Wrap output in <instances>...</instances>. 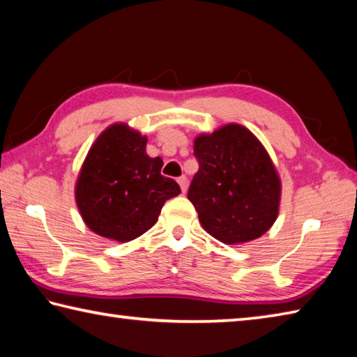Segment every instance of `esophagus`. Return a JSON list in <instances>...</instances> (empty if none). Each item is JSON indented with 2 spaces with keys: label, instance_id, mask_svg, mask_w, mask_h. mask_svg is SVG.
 Wrapping results in <instances>:
<instances>
[{
  "label": "esophagus",
  "instance_id": "esophagus-1",
  "mask_svg": "<svg viewBox=\"0 0 357 357\" xmlns=\"http://www.w3.org/2000/svg\"><path fill=\"white\" fill-rule=\"evenodd\" d=\"M177 182L180 185V188H182V191L186 192V190H188V178H186L185 175H182V177H178Z\"/></svg>",
  "mask_w": 357,
  "mask_h": 357
}]
</instances>
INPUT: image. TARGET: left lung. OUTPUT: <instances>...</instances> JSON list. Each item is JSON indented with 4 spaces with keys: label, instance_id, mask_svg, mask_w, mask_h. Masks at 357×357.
I'll list each match as a JSON object with an SVG mask.
<instances>
[{
    "label": "left lung",
    "instance_id": "8db88e82",
    "mask_svg": "<svg viewBox=\"0 0 357 357\" xmlns=\"http://www.w3.org/2000/svg\"><path fill=\"white\" fill-rule=\"evenodd\" d=\"M199 171L188 199L207 234L224 245L260 238L279 216L282 182L270 153L251 130L221 125L195 137Z\"/></svg>",
    "mask_w": 357,
    "mask_h": 357
}]
</instances>
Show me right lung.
<instances>
[{
	"instance_id": "1",
	"label": "right lung",
	"mask_w": 357,
	"mask_h": 357,
	"mask_svg": "<svg viewBox=\"0 0 357 357\" xmlns=\"http://www.w3.org/2000/svg\"><path fill=\"white\" fill-rule=\"evenodd\" d=\"M147 136L128 123L106 127L87 152L75 182V202L93 234L127 243L155 226L167 199L180 195L162 177V160L146 152Z\"/></svg>"
}]
</instances>
